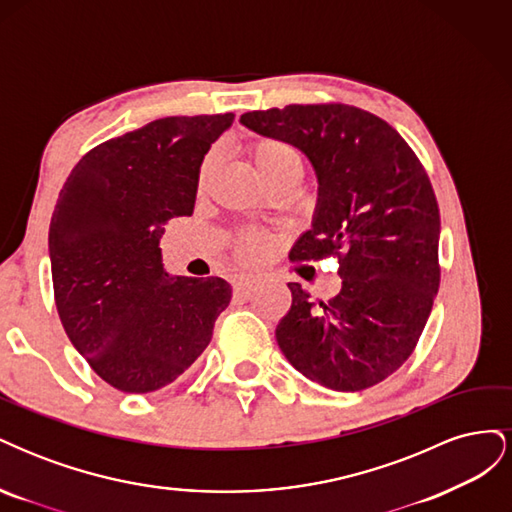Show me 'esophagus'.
Returning <instances> with one entry per match:
<instances>
[{
  "mask_svg": "<svg viewBox=\"0 0 512 512\" xmlns=\"http://www.w3.org/2000/svg\"><path fill=\"white\" fill-rule=\"evenodd\" d=\"M256 290H258L256 284L247 282V280H239V282L235 284V288H232V294H235L237 301H250V299L254 297V294H256Z\"/></svg>",
  "mask_w": 512,
  "mask_h": 512,
  "instance_id": "esophagus-1",
  "label": "esophagus"
}]
</instances>
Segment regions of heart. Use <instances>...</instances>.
I'll list each match as a JSON object with an SVG mask.
<instances>
[{
  "label": "heart",
  "mask_w": 512,
  "mask_h": 512,
  "mask_svg": "<svg viewBox=\"0 0 512 512\" xmlns=\"http://www.w3.org/2000/svg\"><path fill=\"white\" fill-rule=\"evenodd\" d=\"M247 153H250V158L260 177L269 181L271 185L288 177L299 179L303 173L301 151L292 143L282 141V138H258V141L252 143L250 149H247ZM209 175H211V160H205L198 173L200 188L207 183ZM269 252H271L269 239L258 235V232H250V235H243L235 241L237 258L241 262H250V265L252 262H260L262 258H267Z\"/></svg>",
  "instance_id": "1"
}]
</instances>
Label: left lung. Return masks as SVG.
Listing matches in <instances>:
<instances>
[{
	"label": "left lung",
	"mask_w": 512,
	"mask_h": 512,
	"mask_svg": "<svg viewBox=\"0 0 512 512\" xmlns=\"http://www.w3.org/2000/svg\"><path fill=\"white\" fill-rule=\"evenodd\" d=\"M241 123L314 164L318 211L290 260L337 256L342 275L327 303L288 284L277 344L327 389H369L408 361L440 286V209L425 168L393 126L350 104H288L243 113Z\"/></svg>",
	"instance_id": "obj_1"
}]
</instances>
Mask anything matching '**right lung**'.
I'll list each match as a JSON object with an SVG mask.
<instances>
[{"instance_id": "add662e5", "label": "right lung", "mask_w": 512, "mask_h": 512, "mask_svg": "<svg viewBox=\"0 0 512 512\" xmlns=\"http://www.w3.org/2000/svg\"><path fill=\"white\" fill-rule=\"evenodd\" d=\"M232 113L164 117L76 162L49 228L55 305L72 346L123 393L175 382L232 297L222 277H170L164 226L192 215L205 153Z\"/></svg>"}]
</instances>
